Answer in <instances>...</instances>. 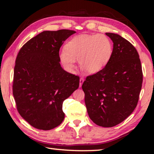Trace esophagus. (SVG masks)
Segmentation results:
<instances>
[{"label": "esophagus", "instance_id": "34e87169", "mask_svg": "<svg viewBox=\"0 0 154 154\" xmlns=\"http://www.w3.org/2000/svg\"><path fill=\"white\" fill-rule=\"evenodd\" d=\"M84 81H85L84 79H83V78H80V84H79V87H82V85L83 84V82H84Z\"/></svg>", "mask_w": 154, "mask_h": 154}]
</instances>
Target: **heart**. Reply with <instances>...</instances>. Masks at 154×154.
<instances>
[{
  "instance_id": "obj_1",
  "label": "heart",
  "mask_w": 154,
  "mask_h": 154,
  "mask_svg": "<svg viewBox=\"0 0 154 154\" xmlns=\"http://www.w3.org/2000/svg\"><path fill=\"white\" fill-rule=\"evenodd\" d=\"M112 44L103 34H80L69 40L59 52V60L67 72H74L76 60L87 74H94L106 67L112 57Z\"/></svg>"
}]
</instances>
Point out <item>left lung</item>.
I'll return each instance as SVG.
<instances>
[{"label": "left lung", "mask_w": 154, "mask_h": 154, "mask_svg": "<svg viewBox=\"0 0 154 154\" xmlns=\"http://www.w3.org/2000/svg\"><path fill=\"white\" fill-rule=\"evenodd\" d=\"M106 35L113 42L111 59L100 72L87 76L82 88L90 119L99 126L110 128L134 111L143 72L139 55L132 44L118 34Z\"/></svg>", "instance_id": "8db88e82"}]
</instances>
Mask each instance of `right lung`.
<instances>
[{"label": "right lung", "mask_w": 154, "mask_h": 154, "mask_svg": "<svg viewBox=\"0 0 154 154\" xmlns=\"http://www.w3.org/2000/svg\"><path fill=\"white\" fill-rule=\"evenodd\" d=\"M75 31H45L25 44L14 67L13 94L21 117L37 129L49 130L63 122V101L79 87V76L60 65L59 49Z\"/></svg>", "instance_id": "obj_1"}]
</instances>
